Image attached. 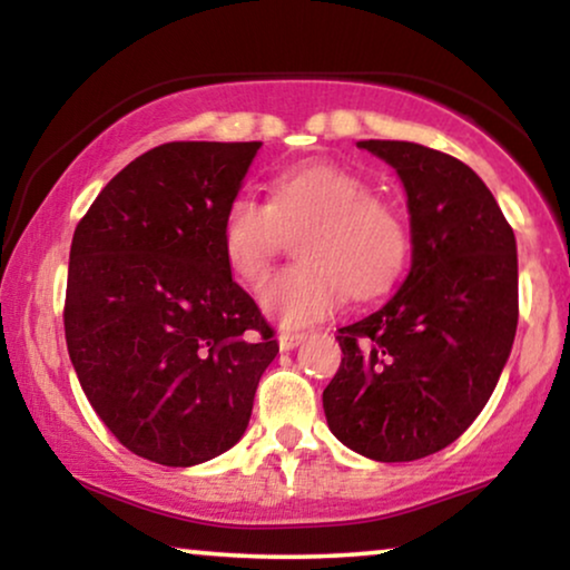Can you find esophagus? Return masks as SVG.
Masks as SVG:
<instances>
[{"mask_svg":"<svg viewBox=\"0 0 570 570\" xmlns=\"http://www.w3.org/2000/svg\"><path fill=\"white\" fill-rule=\"evenodd\" d=\"M303 340H306V332H287V330H283V332L277 334L279 350H293V347H298Z\"/></svg>","mask_w":570,"mask_h":570,"instance_id":"34e87169","label":"esophagus"}]
</instances>
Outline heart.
Returning a JSON list of instances; mask_svg holds the SVG:
<instances>
[{"label": "heart", "instance_id": "1", "mask_svg": "<svg viewBox=\"0 0 570 570\" xmlns=\"http://www.w3.org/2000/svg\"><path fill=\"white\" fill-rule=\"evenodd\" d=\"M303 227L295 246L303 264L279 272L259 293L264 311L285 326L316 322L345 293L365 301L389 291L407 262L402 215L373 197L365 178L332 163L285 170L272 181L269 202L246 191L230 197L220 217L225 262L240 283H259L285 233Z\"/></svg>", "mask_w": 570, "mask_h": 570}]
</instances>
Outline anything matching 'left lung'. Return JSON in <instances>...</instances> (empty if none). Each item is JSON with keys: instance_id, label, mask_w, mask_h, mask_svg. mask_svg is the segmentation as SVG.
Here are the masks:
<instances>
[{"instance_id": "obj_1", "label": "left lung", "mask_w": 570, "mask_h": 570, "mask_svg": "<svg viewBox=\"0 0 570 570\" xmlns=\"http://www.w3.org/2000/svg\"><path fill=\"white\" fill-rule=\"evenodd\" d=\"M357 147L402 178L412 267L384 306L337 330L324 412L357 454L412 462L454 443L501 379L519 322L517 238L462 160L394 139Z\"/></svg>"}]
</instances>
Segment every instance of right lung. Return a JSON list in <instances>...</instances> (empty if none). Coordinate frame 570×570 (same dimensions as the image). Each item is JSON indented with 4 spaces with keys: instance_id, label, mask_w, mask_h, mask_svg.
<instances>
[{
    "instance_id": "right-lung-1",
    "label": "right lung",
    "mask_w": 570,
    "mask_h": 570,
    "mask_svg": "<svg viewBox=\"0 0 570 570\" xmlns=\"http://www.w3.org/2000/svg\"><path fill=\"white\" fill-rule=\"evenodd\" d=\"M262 142H166L104 186L69 252L67 350L131 454L191 466L244 435L277 340L230 277L220 217Z\"/></svg>"
}]
</instances>
